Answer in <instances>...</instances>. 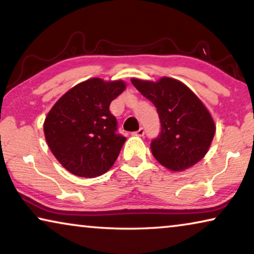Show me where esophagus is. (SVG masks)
<instances>
[{"label":"esophagus","mask_w":254,"mask_h":254,"mask_svg":"<svg viewBox=\"0 0 254 254\" xmlns=\"http://www.w3.org/2000/svg\"><path fill=\"white\" fill-rule=\"evenodd\" d=\"M132 134H133V135H136V136H143V134H144V128H143V127H140L139 130L135 131V132H133Z\"/></svg>","instance_id":"esophagus-1"}]
</instances>
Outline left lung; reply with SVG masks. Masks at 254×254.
Here are the masks:
<instances>
[{
    "mask_svg": "<svg viewBox=\"0 0 254 254\" xmlns=\"http://www.w3.org/2000/svg\"><path fill=\"white\" fill-rule=\"evenodd\" d=\"M131 81L157 107L161 132L150 147L158 162L171 171H184L200 161L216 130L203 102L184 83L170 77Z\"/></svg>",
    "mask_w": 254,
    "mask_h": 254,
    "instance_id": "1",
    "label": "left lung"
}]
</instances>
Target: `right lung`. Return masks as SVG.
Here are the masks:
<instances>
[{"mask_svg":"<svg viewBox=\"0 0 254 254\" xmlns=\"http://www.w3.org/2000/svg\"><path fill=\"white\" fill-rule=\"evenodd\" d=\"M126 88L121 79L89 78L64 94L47 114V143L72 175L94 178L114 165L127 139L117 134V119L110 104Z\"/></svg>","mask_w":254,"mask_h":254,"instance_id":"1","label":"right lung"}]
</instances>
